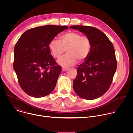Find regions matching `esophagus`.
Segmentation results:
<instances>
[{
  "mask_svg": "<svg viewBox=\"0 0 133 133\" xmlns=\"http://www.w3.org/2000/svg\"><path fill=\"white\" fill-rule=\"evenodd\" d=\"M69 68H66V67H63L62 68V71H67L69 70Z\"/></svg>",
  "mask_w": 133,
  "mask_h": 133,
  "instance_id": "esophagus-1",
  "label": "esophagus"
}]
</instances>
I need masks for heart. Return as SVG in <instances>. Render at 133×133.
Returning <instances> with one entry per match:
<instances>
[{"mask_svg": "<svg viewBox=\"0 0 133 133\" xmlns=\"http://www.w3.org/2000/svg\"><path fill=\"white\" fill-rule=\"evenodd\" d=\"M48 47L52 56L57 59L66 50L67 54L58 63L64 67H68L76 64L77 61L83 62L87 59L91 51V42L88 36L70 31L62 35L60 41L55 38L51 39Z\"/></svg>", "mask_w": 133, "mask_h": 133, "instance_id": "obj_1", "label": "heart"}]
</instances>
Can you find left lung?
Listing matches in <instances>:
<instances>
[{
    "label": "left lung",
    "instance_id": "8db88e82",
    "mask_svg": "<svg viewBox=\"0 0 133 133\" xmlns=\"http://www.w3.org/2000/svg\"><path fill=\"white\" fill-rule=\"evenodd\" d=\"M70 28L84 33L91 42L89 56L77 68L74 90L82 98L96 99L108 90L116 70L114 48L106 35L95 27L77 25Z\"/></svg>",
    "mask_w": 133,
    "mask_h": 133
}]
</instances>
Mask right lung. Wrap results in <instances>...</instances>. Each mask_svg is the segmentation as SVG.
Instances as JSON below:
<instances>
[{"mask_svg":"<svg viewBox=\"0 0 133 133\" xmlns=\"http://www.w3.org/2000/svg\"><path fill=\"white\" fill-rule=\"evenodd\" d=\"M66 26L46 25L26 31L14 48V69L19 84L28 95L39 98L54 89L62 67L58 65L48 47L50 41Z\"/></svg>","mask_w":133,"mask_h":133,"instance_id":"1","label":"right lung"}]
</instances>
